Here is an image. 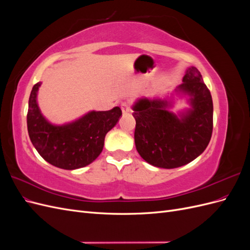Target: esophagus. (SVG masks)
<instances>
[{
	"label": "esophagus",
	"instance_id": "esophagus-1",
	"mask_svg": "<svg viewBox=\"0 0 250 250\" xmlns=\"http://www.w3.org/2000/svg\"><path fill=\"white\" fill-rule=\"evenodd\" d=\"M121 109H122L123 113H128V112L131 111L130 105H129V103H127V102H122V103H121Z\"/></svg>",
	"mask_w": 250,
	"mask_h": 250
}]
</instances>
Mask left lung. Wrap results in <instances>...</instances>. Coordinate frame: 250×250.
Returning a JSON list of instances; mask_svg holds the SVG:
<instances>
[{"label":"left lung","instance_id":"obj_1","mask_svg":"<svg viewBox=\"0 0 250 250\" xmlns=\"http://www.w3.org/2000/svg\"><path fill=\"white\" fill-rule=\"evenodd\" d=\"M190 96L192 108L176 116L170 102L162 99L138 100L133 105L134 143L139 154L150 165L174 169L198 157L213 132V100L200 72L192 66L178 86Z\"/></svg>","mask_w":250,"mask_h":250}]
</instances>
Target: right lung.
<instances>
[{
    "label": "right lung",
    "instance_id": "add662e5",
    "mask_svg": "<svg viewBox=\"0 0 250 250\" xmlns=\"http://www.w3.org/2000/svg\"><path fill=\"white\" fill-rule=\"evenodd\" d=\"M33 86L29 98L27 126L30 140L37 152L49 164L64 170L83 168L100 155L106 133L118 123L122 110L116 106L106 111H89L64 125H53L44 119L37 105Z\"/></svg>",
    "mask_w": 250,
    "mask_h": 250
}]
</instances>
